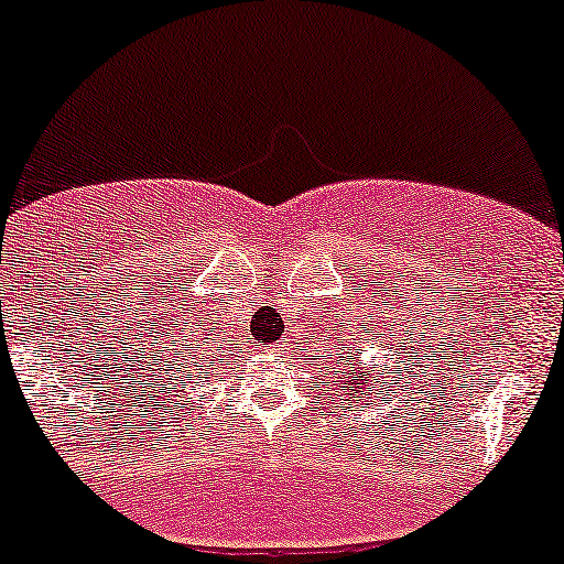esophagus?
Listing matches in <instances>:
<instances>
[{
  "label": "esophagus",
  "mask_w": 564,
  "mask_h": 564,
  "mask_svg": "<svg viewBox=\"0 0 564 564\" xmlns=\"http://www.w3.org/2000/svg\"><path fill=\"white\" fill-rule=\"evenodd\" d=\"M273 352H283V345H273Z\"/></svg>",
  "instance_id": "obj_1"
}]
</instances>
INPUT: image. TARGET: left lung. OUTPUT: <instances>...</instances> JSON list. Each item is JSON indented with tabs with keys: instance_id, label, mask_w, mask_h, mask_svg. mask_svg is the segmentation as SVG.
<instances>
[{
	"instance_id": "1",
	"label": "left lung",
	"mask_w": 564,
	"mask_h": 564,
	"mask_svg": "<svg viewBox=\"0 0 564 564\" xmlns=\"http://www.w3.org/2000/svg\"><path fill=\"white\" fill-rule=\"evenodd\" d=\"M366 334H381L377 339V358L360 364L358 349H364V341H360L364 332H355V339H349L352 347L347 352H339V364H334L339 368L332 371V366H326V371L336 373L334 379L339 381V384L326 381L328 392H332V387H345V392H339L345 394L341 400H360V405H366L371 398H381L390 384H400V371L408 373V366H411V355L405 352L408 341L394 332V318L387 321V326L384 321H381V326H373L371 321Z\"/></svg>"
}]
</instances>
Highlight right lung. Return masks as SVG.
Listing matches in <instances>:
<instances>
[{"mask_svg": "<svg viewBox=\"0 0 564 564\" xmlns=\"http://www.w3.org/2000/svg\"><path fill=\"white\" fill-rule=\"evenodd\" d=\"M180 351H183V349H174V355H170V349H161V364L166 366L164 368L166 377H170V373H177V377H172V384H174V381H180V384H183L185 379H191V368H193V371H198V368L193 366V360H196V358H193L187 349H185L183 356L178 355Z\"/></svg>", "mask_w": 564, "mask_h": 564, "instance_id": "add662e5", "label": "right lung"}]
</instances>
